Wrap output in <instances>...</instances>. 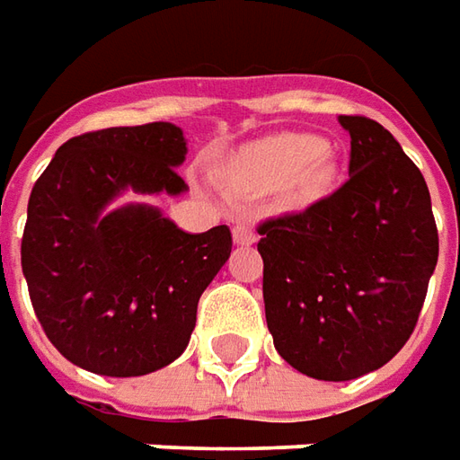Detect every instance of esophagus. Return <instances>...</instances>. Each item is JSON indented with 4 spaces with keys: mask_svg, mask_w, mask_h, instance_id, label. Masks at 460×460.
I'll use <instances>...</instances> for the list:
<instances>
[{
    "mask_svg": "<svg viewBox=\"0 0 460 460\" xmlns=\"http://www.w3.org/2000/svg\"><path fill=\"white\" fill-rule=\"evenodd\" d=\"M233 240H235V245H252L258 240V235H255V230L250 225H237L233 230Z\"/></svg>",
    "mask_w": 460,
    "mask_h": 460,
    "instance_id": "obj_1",
    "label": "esophagus"
}]
</instances>
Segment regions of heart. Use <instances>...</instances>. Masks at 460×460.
I'll list each match as a JSON object with an SVG mask.
<instances>
[{
	"instance_id": "1",
	"label": "heart",
	"mask_w": 460,
	"mask_h": 460,
	"mask_svg": "<svg viewBox=\"0 0 460 460\" xmlns=\"http://www.w3.org/2000/svg\"><path fill=\"white\" fill-rule=\"evenodd\" d=\"M225 182L245 192L283 190L293 205L321 199L338 177V155L315 135H272L225 167Z\"/></svg>"
}]
</instances>
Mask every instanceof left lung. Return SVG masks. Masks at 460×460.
I'll return each mask as SVG.
<instances>
[{
  "label": "left lung",
  "instance_id": "left-lung-1",
  "mask_svg": "<svg viewBox=\"0 0 460 460\" xmlns=\"http://www.w3.org/2000/svg\"><path fill=\"white\" fill-rule=\"evenodd\" d=\"M338 122L350 135L348 182L305 212L258 227L275 350L318 381L383 368L416 328L438 262L420 170L376 119Z\"/></svg>",
  "mask_w": 460,
  "mask_h": 460
}]
</instances>
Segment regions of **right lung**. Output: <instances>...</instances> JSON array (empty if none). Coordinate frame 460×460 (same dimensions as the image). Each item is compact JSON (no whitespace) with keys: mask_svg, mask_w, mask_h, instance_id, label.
<instances>
[{"mask_svg":"<svg viewBox=\"0 0 460 460\" xmlns=\"http://www.w3.org/2000/svg\"><path fill=\"white\" fill-rule=\"evenodd\" d=\"M185 155L172 122L97 129L66 139L31 188L22 272L47 338L79 368L135 378L188 348L230 227L185 233L147 202L112 208L125 192H188Z\"/></svg>","mask_w":460,"mask_h":460,"instance_id":"obj_1","label":"right lung"}]
</instances>
